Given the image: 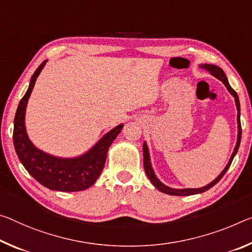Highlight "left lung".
Listing matches in <instances>:
<instances>
[{
	"label": "left lung",
	"instance_id": "obj_1",
	"mask_svg": "<svg viewBox=\"0 0 252 252\" xmlns=\"http://www.w3.org/2000/svg\"><path fill=\"white\" fill-rule=\"evenodd\" d=\"M199 67L203 69H205L209 71L211 75H213L214 77H217L218 79H220L223 84H224L225 87L227 89V91L230 92L231 95L234 97V101H235V105H237V110H238V117H237V121H238V139H237V145L234 147V150L232 155H231V158L229 162H227V165L225 166V168L222 170V173L219 175V176L214 179L213 182H211L210 184H207L206 186L204 187H201V189H171V187L166 186L165 184H162L159 179L156 176L155 171L153 169V167H151V161H150V156H149V149H148V146L147 143L145 142L143 143V167H145V171L147 174L148 178L150 179V182L153 183V185L158 190L162 191V193L165 194H168V195H174V196H189V195H194V194H201L203 191H206L207 189H210L211 187H213L215 184L219 183V181H221V178L224 176V174L226 173V170L229 169V167L231 165V162H232L234 156L237 155L238 153V149H239V146H240V141H241V122H240V102H239V97H238V94L235 93V91L232 89V87L230 86L229 81H227L226 76L224 74V71H223L220 67L215 66V65H211V63H202V65H199Z\"/></svg>",
	"mask_w": 252,
	"mask_h": 252
}]
</instances>
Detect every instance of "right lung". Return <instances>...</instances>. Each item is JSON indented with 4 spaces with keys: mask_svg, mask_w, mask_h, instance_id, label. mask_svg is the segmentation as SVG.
<instances>
[{
    "mask_svg": "<svg viewBox=\"0 0 252 252\" xmlns=\"http://www.w3.org/2000/svg\"><path fill=\"white\" fill-rule=\"evenodd\" d=\"M46 63L47 61L42 62L34 71L29 89L19 103L13 129L15 153L28 173L47 189L59 191L84 190L93 185L101 175L105 165L107 150L122 130L123 125H119L109 131L87 153L75 158L55 157L34 147L27 134L26 109L37 77Z\"/></svg>",
    "mask_w": 252,
    "mask_h": 252,
    "instance_id": "right-lung-1",
    "label": "right lung"
}]
</instances>
